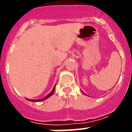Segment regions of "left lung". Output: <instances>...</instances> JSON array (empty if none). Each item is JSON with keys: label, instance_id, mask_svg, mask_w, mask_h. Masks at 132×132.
Segmentation results:
<instances>
[{"label": "left lung", "instance_id": "8db88e82", "mask_svg": "<svg viewBox=\"0 0 132 132\" xmlns=\"http://www.w3.org/2000/svg\"><path fill=\"white\" fill-rule=\"evenodd\" d=\"M81 92H82V91H81ZM82 93H83V94H85V95H86V94H85V93H84V92H82Z\"/></svg>", "mask_w": 132, "mask_h": 132}]
</instances>
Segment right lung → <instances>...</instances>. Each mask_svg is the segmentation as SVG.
Segmentation results:
<instances>
[{
	"label": "right lung",
	"mask_w": 132,
	"mask_h": 132,
	"mask_svg": "<svg viewBox=\"0 0 132 132\" xmlns=\"http://www.w3.org/2000/svg\"><path fill=\"white\" fill-rule=\"evenodd\" d=\"M55 86H56V85H55ZM55 86H54L53 89L52 90L51 92H50L49 94H48L47 96H46L45 97H44L43 98H40V99H29V98H27V99L28 101H31V102H40V101H42L46 100V98H49L50 96L53 95V94L54 92H55Z\"/></svg>",
	"instance_id": "add662e5"
}]
</instances>
